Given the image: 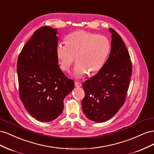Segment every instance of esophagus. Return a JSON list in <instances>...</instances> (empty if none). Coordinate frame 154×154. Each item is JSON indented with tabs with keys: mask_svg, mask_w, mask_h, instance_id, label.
I'll list each match as a JSON object with an SVG mask.
<instances>
[{
	"mask_svg": "<svg viewBox=\"0 0 154 154\" xmlns=\"http://www.w3.org/2000/svg\"><path fill=\"white\" fill-rule=\"evenodd\" d=\"M75 87H82V83L80 82H75Z\"/></svg>",
	"mask_w": 154,
	"mask_h": 154,
	"instance_id": "34e87169",
	"label": "esophagus"
}]
</instances>
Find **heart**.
Returning a JSON list of instances; mask_svg holds the SVG:
<instances>
[{"mask_svg": "<svg viewBox=\"0 0 154 154\" xmlns=\"http://www.w3.org/2000/svg\"><path fill=\"white\" fill-rule=\"evenodd\" d=\"M110 49V42L106 36L80 30L69 35L66 43L57 45L56 53L65 71L70 69L76 57L77 63L74 74L80 78L87 71L91 74L99 71L104 66Z\"/></svg>", "mask_w": 154, "mask_h": 154, "instance_id": "1", "label": "heart"}]
</instances>
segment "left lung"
Returning <instances> with one entry per match:
<instances>
[{"label": "left lung", "mask_w": 154, "mask_h": 154, "mask_svg": "<svg viewBox=\"0 0 154 154\" xmlns=\"http://www.w3.org/2000/svg\"><path fill=\"white\" fill-rule=\"evenodd\" d=\"M112 34L109 57L96 74L83 83L85 97L82 109L97 123L106 122L118 112L125 101L132 66L128 51L118 32Z\"/></svg>", "instance_id": "left-lung-1"}]
</instances>
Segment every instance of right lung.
<instances>
[{"mask_svg": "<svg viewBox=\"0 0 154 154\" xmlns=\"http://www.w3.org/2000/svg\"><path fill=\"white\" fill-rule=\"evenodd\" d=\"M57 33V29L41 27L25 44L17 60L20 98L32 117L42 122H51L62 114L65 97L74 86L60 69Z\"/></svg>", "mask_w": 154, "mask_h": 154, "instance_id": "1", "label": "right lung"}]
</instances>
